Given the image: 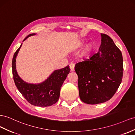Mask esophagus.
I'll use <instances>...</instances> for the list:
<instances>
[{
    "instance_id": "34e87169",
    "label": "esophagus",
    "mask_w": 135,
    "mask_h": 135,
    "mask_svg": "<svg viewBox=\"0 0 135 135\" xmlns=\"http://www.w3.org/2000/svg\"><path fill=\"white\" fill-rule=\"evenodd\" d=\"M74 66H75V65L73 63L70 64V70L71 71H74Z\"/></svg>"
}]
</instances>
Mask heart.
<instances>
[{
  "instance_id": "b5f03b06",
  "label": "heart",
  "mask_w": 135,
  "mask_h": 135,
  "mask_svg": "<svg viewBox=\"0 0 135 135\" xmlns=\"http://www.w3.org/2000/svg\"><path fill=\"white\" fill-rule=\"evenodd\" d=\"M82 45V42H79L78 44H77V46H80L81 45ZM90 49H91V46L90 45H89V46H87V48H86V52H89V51H90Z\"/></svg>"
}]
</instances>
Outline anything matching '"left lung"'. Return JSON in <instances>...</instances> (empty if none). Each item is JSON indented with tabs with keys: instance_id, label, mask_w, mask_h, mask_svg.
<instances>
[{
	"instance_id": "obj_1",
	"label": "left lung",
	"mask_w": 135,
	"mask_h": 135,
	"mask_svg": "<svg viewBox=\"0 0 135 135\" xmlns=\"http://www.w3.org/2000/svg\"><path fill=\"white\" fill-rule=\"evenodd\" d=\"M99 51L76 64L81 100L96 104L110 100L120 85L123 73L121 51L108 35L101 33Z\"/></svg>"
}]
</instances>
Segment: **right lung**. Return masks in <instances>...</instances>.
<instances>
[{"label": "right lung", "instance_id": "add662e5", "mask_svg": "<svg viewBox=\"0 0 135 135\" xmlns=\"http://www.w3.org/2000/svg\"><path fill=\"white\" fill-rule=\"evenodd\" d=\"M36 33L29 35L24 38ZM22 44L15 53L12 62V74L15 83L18 90L29 103L35 106L48 107L55 104L59 100L61 86L70 73L69 66L54 70L45 81L40 83H30L25 82L18 75L16 68V59Z\"/></svg>", "mask_w": 135, "mask_h": 135}]
</instances>
